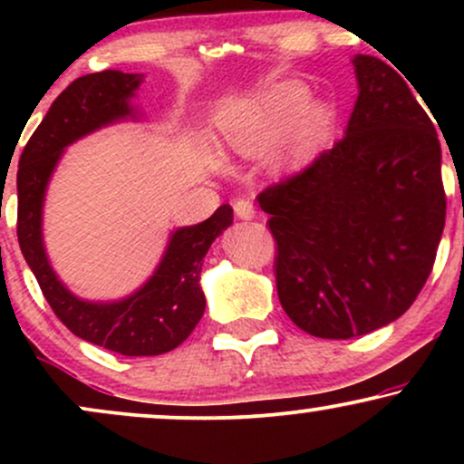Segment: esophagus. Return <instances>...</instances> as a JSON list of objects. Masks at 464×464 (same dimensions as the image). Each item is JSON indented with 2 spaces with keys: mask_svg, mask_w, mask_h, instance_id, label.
<instances>
[{
  "mask_svg": "<svg viewBox=\"0 0 464 464\" xmlns=\"http://www.w3.org/2000/svg\"><path fill=\"white\" fill-rule=\"evenodd\" d=\"M233 211H236V216L242 218V220H250V218H255L253 202L246 198H237L236 202H233Z\"/></svg>",
  "mask_w": 464,
  "mask_h": 464,
  "instance_id": "esophagus-1",
  "label": "esophagus"
}]
</instances>
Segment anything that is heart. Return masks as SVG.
I'll return each instance as SVG.
<instances>
[{
	"instance_id": "b5f03b06",
	"label": "heart",
	"mask_w": 464,
	"mask_h": 464,
	"mask_svg": "<svg viewBox=\"0 0 464 464\" xmlns=\"http://www.w3.org/2000/svg\"><path fill=\"white\" fill-rule=\"evenodd\" d=\"M307 102V89L299 82H285L275 87L255 102L228 109L220 117V130L225 143L239 154H257L270 146L281 132L296 121ZM314 121L303 126V135H312Z\"/></svg>"
}]
</instances>
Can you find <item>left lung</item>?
<instances>
[{
    "mask_svg": "<svg viewBox=\"0 0 464 464\" xmlns=\"http://www.w3.org/2000/svg\"><path fill=\"white\" fill-rule=\"evenodd\" d=\"M347 135L257 196L270 214L276 295L316 338L384 327L428 281L445 227L436 129L410 87L375 56L353 58Z\"/></svg>",
    "mask_w": 464,
    "mask_h": 464,
    "instance_id": "1",
    "label": "left lung"
}]
</instances>
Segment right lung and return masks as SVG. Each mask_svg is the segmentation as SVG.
<instances>
[{"mask_svg":"<svg viewBox=\"0 0 464 464\" xmlns=\"http://www.w3.org/2000/svg\"><path fill=\"white\" fill-rule=\"evenodd\" d=\"M141 76L117 69L76 78L54 100L19 159L17 237L45 301L72 334L120 355H161L194 332L205 312L200 290L202 257L233 222L228 205L209 220L179 228L152 279L120 303L80 301L56 279L41 239V209L52 169L63 148L109 121L130 113L129 98Z\"/></svg>","mask_w":464,"mask_h":464,"instance_id":"add662e5","label":"right lung"}]
</instances>
